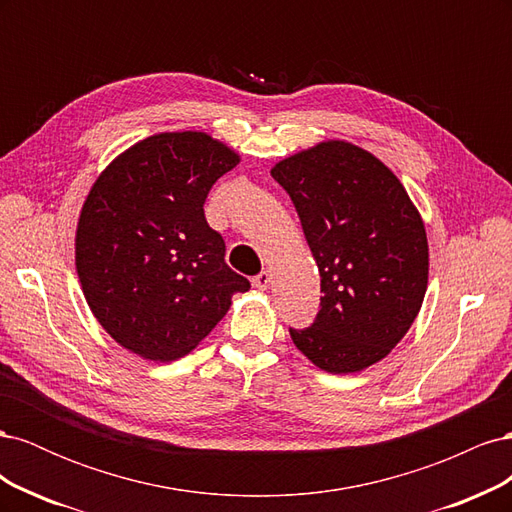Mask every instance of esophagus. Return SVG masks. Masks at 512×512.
Masks as SVG:
<instances>
[{"label":"esophagus","instance_id":"1","mask_svg":"<svg viewBox=\"0 0 512 512\" xmlns=\"http://www.w3.org/2000/svg\"><path fill=\"white\" fill-rule=\"evenodd\" d=\"M254 286H256L258 290H267V288L271 286V273H269V271L258 273V275L254 277Z\"/></svg>","mask_w":512,"mask_h":512}]
</instances>
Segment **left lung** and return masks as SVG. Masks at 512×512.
<instances>
[{"mask_svg": "<svg viewBox=\"0 0 512 512\" xmlns=\"http://www.w3.org/2000/svg\"><path fill=\"white\" fill-rule=\"evenodd\" d=\"M299 213L320 273V312L290 337L329 374L382 361L421 312L429 245L393 170L348 141H322L271 168Z\"/></svg>", "mask_w": 512, "mask_h": 512, "instance_id": "8db88e82", "label": "left lung"}]
</instances>
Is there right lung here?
<instances>
[{"mask_svg": "<svg viewBox=\"0 0 512 512\" xmlns=\"http://www.w3.org/2000/svg\"><path fill=\"white\" fill-rule=\"evenodd\" d=\"M241 156L207 132H160L108 164L85 198L74 262L85 301L115 342L168 363L192 352L250 282L226 265L205 220L211 185Z\"/></svg>", "mask_w": 512, "mask_h": 512, "instance_id": "right-lung-1", "label": "right lung"}]
</instances>
